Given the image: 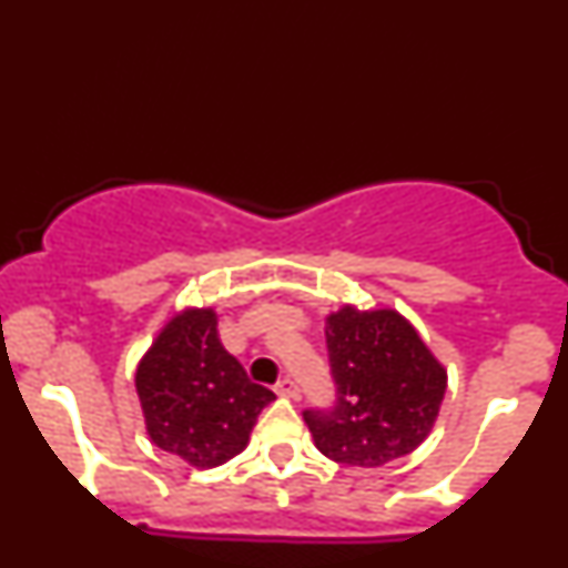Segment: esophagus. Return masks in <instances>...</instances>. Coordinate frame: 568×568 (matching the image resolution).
Wrapping results in <instances>:
<instances>
[{
  "mask_svg": "<svg viewBox=\"0 0 568 568\" xmlns=\"http://www.w3.org/2000/svg\"><path fill=\"white\" fill-rule=\"evenodd\" d=\"M275 392L281 397H285V399H301V389H297V385L293 383L291 377H283L281 383L275 385Z\"/></svg>",
  "mask_w": 568,
  "mask_h": 568,
  "instance_id": "esophagus-1",
  "label": "esophagus"
}]
</instances>
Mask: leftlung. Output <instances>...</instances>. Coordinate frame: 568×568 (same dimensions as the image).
Masks as SVG:
<instances>
[{
	"label": "left lung",
	"instance_id": "8db88e82",
	"mask_svg": "<svg viewBox=\"0 0 568 568\" xmlns=\"http://www.w3.org/2000/svg\"><path fill=\"white\" fill-rule=\"evenodd\" d=\"M333 409H307L305 425L327 459L383 467L415 452L435 427L447 369L395 307L343 305L325 317Z\"/></svg>",
	"mask_w": 568,
	"mask_h": 568
}]
</instances>
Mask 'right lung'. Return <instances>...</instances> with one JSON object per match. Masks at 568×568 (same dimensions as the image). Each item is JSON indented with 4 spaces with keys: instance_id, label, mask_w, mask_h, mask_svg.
<instances>
[{
    "instance_id": "right-lung-1",
    "label": "right lung",
    "mask_w": 568,
    "mask_h": 568,
    "mask_svg": "<svg viewBox=\"0 0 568 568\" xmlns=\"http://www.w3.org/2000/svg\"><path fill=\"white\" fill-rule=\"evenodd\" d=\"M136 392L149 439L195 469L241 455L275 399L223 347L213 307H183L159 329L139 359Z\"/></svg>"
}]
</instances>
